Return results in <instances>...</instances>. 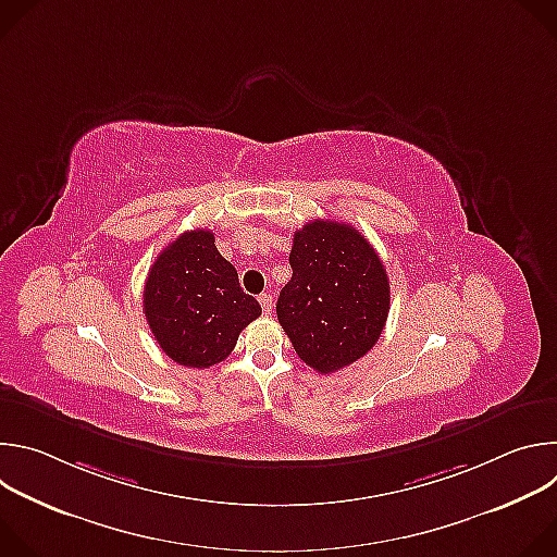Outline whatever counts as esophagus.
<instances>
[{
	"label": "esophagus",
	"instance_id": "1",
	"mask_svg": "<svg viewBox=\"0 0 557 557\" xmlns=\"http://www.w3.org/2000/svg\"><path fill=\"white\" fill-rule=\"evenodd\" d=\"M258 301H260V306H262V310H264L267 314L273 310V295H271V293H262V295L258 297Z\"/></svg>",
	"mask_w": 557,
	"mask_h": 557
}]
</instances>
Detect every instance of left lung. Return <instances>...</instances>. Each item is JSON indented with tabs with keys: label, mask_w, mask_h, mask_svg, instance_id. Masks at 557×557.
Returning <instances> with one entry per match:
<instances>
[{
	"label": "left lung",
	"mask_w": 557,
	"mask_h": 557,
	"mask_svg": "<svg viewBox=\"0 0 557 557\" xmlns=\"http://www.w3.org/2000/svg\"><path fill=\"white\" fill-rule=\"evenodd\" d=\"M288 262L277 320L297 357L320 374L361 359L389 310L387 273L372 245L350 224L312 220L295 231Z\"/></svg>",
	"instance_id": "8db88e82"
}]
</instances>
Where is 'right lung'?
Here are the masks:
<instances>
[{"label":"right lung","instance_id":"1","mask_svg":"<svg viewBox=\"0 0 557 557\" xmlns=\"http://www.w3.org/2000/svg\"><path fill=\"white\" fill-rule=\"evenodd\" d=\"M143 308L158 346L187 368L224 361L240 333L262 314L207 228L185 231L156 258Z\"/></svg>","mask_w":557,"mask_h":557}]
</instances>
